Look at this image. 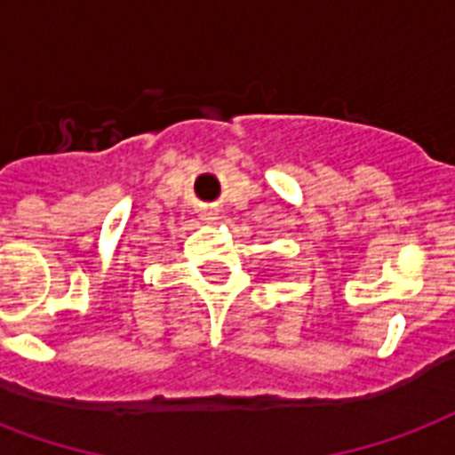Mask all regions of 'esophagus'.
Segmentation results:
<instances>
[{"instance_id":"1","label":"esophagus","mask_w":455,"mask_h":455,"mask_svg":"<svg viewBox=\"0 0 455 455\" xmlns=\"http://www.w3.org/2000/svg\"><path fill=\"white\" fill-rule=\"evenodd\" d=\"M217 214H220V210H214V207H203V210H200V220L214 221L217 220Z\"/></svg>"}]
</instances>
